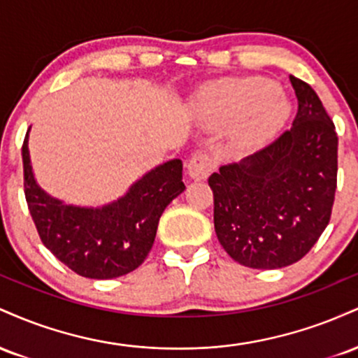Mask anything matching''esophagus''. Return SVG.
Segmentation results:
<instances>
[{"mask_svg":"<svg viewBox=\"0 0 358 358\" xmlns=\"http://www.w3.org/2000/svg\"><path fill=\"white\" fill-rule=\"evenodd\" d=\"M213 166H215V163H213L212 156L208 153H202V151L192 155V158L187 163L188 175L193 180H205L212 173Z\"/></svg>","mask_w":358,"mask_h":358,"instance_id":"esophagus-1","label":"esophagus"}]
</instances>
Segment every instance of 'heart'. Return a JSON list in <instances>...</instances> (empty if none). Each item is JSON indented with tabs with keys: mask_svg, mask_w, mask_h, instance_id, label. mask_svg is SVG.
<instances>
[{
	"mask_svg": "<svg viewBox=\"0 0 358 358\" xmlns=\"http://www.w3.org/2000/svg\"><path fill=\"white\" fill-rule=\"evenodd\" d=\"M205 102L212 116L222 122L241 119L236 139L242 146H254L268 139L285 124L289 113L276 84L259 77L224 82L208 92Z\"/></svg>",
	"mask_w": 358,
	"mask_h": 358,
	"instance_id": "obj_1",
	"label": "heart"
}]
</instances>
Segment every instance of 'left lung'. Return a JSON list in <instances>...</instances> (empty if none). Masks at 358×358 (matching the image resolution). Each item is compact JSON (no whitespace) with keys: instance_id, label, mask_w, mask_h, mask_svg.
Wrapping results in <instances>:
<instances>
[{"instance_id":"1","label":"left lung","mask_w":358,"mask_h":358,"mask_svg":"<svg viewBox=\"0 0 358 358\" xmlns=\"http://www.w3.org/2000/svg\"><path fill=\"white\" fill-rule=\"evenodd\" d=\"M298 99L291 129L208 178L217 239L234 261L278 269L305 257L331 217L338 171L335 124L310 84L289 76Z\"/></svg>"}]
</instances>
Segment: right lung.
I'll return each instance as SVG.
<instances>
[{
	"label": "right lung",
	"instance_id": "right-lung-1",
	"mask_svg": "<svg viewBox=\"0 0 358 358\" xmlns=\"http://www.w3.org/2000/svg\"><path fill=\"white\" fill-rule=\"evenodd\" d=\"M22 156L24 199L43 245L69 269L90 279L119 278L139 268L153 248L163 210L185 190L182 162L171 159L138 180L117 202L73 207L36 185L28 133Z\"/></svg>",
	"mask_w": 358,
	"mask_h": 358
}]
</instances>
